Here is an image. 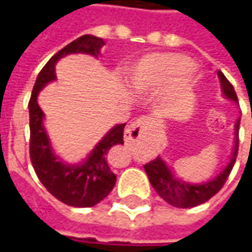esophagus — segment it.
<instances>
[{
  "mask_svg": "<svg viewBox=\"0 0 252 252\" xmlns=\"http://www.w3.org/2000/svg\"><path fill=\"white\" fill-rule=\"evenodd\" d=\"M154 123H156V121H153L151 118H146V116H143V118L137 119L136 122H133L130 126L125 130V143L127 146L133 144L137 139H140L143 131L146 130L149 126L154 125Z\"/></svg>",
  "mask_w": 252,
  "mask_h": 252,
  "instance_id": "1",
  "label": "esophagus"
}]
</instances>
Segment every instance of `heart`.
I'll return each mask as SVG.
<instances>
[{"label": "heart", "instance_id": "heart-1", "mask_svg": "<svg viewBox=\"0 0 252 252\" xmlns=\"http://www.w3.org/2000/svg\"><path fill=\"white\" fill-rule=\"evenodd\" d=\"M196 74L195 64L184 54L169 52L143 54L123 71L125 81L133 91L153 92L161 88L164 105L187 95L195 84Z\"/></svg>", "mask_w": 252, "mask_h": 252}]
</instances>
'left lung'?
I'll list each match as a JSON object with an SVG mask.
<instances>
[{
    "label": "left lung",
    "mask_w": 252,
    "mask_h": 252,
    "mask_svg": "<svg viewBox=\"0 0 252 252\" xmlns=\"http://www.w3.org/2000/svg\"><path fill=\"white\" fill-rule=\"evenodd\" d=\"M218 78L220 81V88H221L223 96L228 101L237 103L236 91H234L233 85L228 83L227 78L224 77V74L221 71H218ZM238 126H240V118L234 123V143H233V151H231L230 160L226 164V167L221 169L216 177H213L206 182L196 184V182H188L185 179L179 178L160 156L156 160L146 164L144 171L150 179L153 188L156 189V192L171 206L181 209L198 206L200 203H205L213 195H216L221 189L223 184L226 182L228 174L231 172V168L236 162L238 151V129H240Z\"/></svg>",
    "instance_id": "8db88e82"
}]
</instances>
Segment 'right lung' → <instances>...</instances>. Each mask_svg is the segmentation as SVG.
Wrapping results in <instances>:
<instances>
[{"label":"right lung","instance_id":"obj_1","mask_svg":"<svg viewBox=\"0 0 252 252\" xmlns=\"http://www.w3.org/2000/svg\"><path fill=\"white\" fill-rule=\"evenodd\" d=\"M103 39L84 34L67 44L46 63L34 83L29 101L31 126V160L37 178L54 198L68 206L91 208L99 203L111 192L116 175L109 168L108 153L113 146L123 144V129L126 123L115 125L105 133L90 154L80 162H68L56 154L49 133L44 126V112L39 106L37 96L47 84L57 80L56 64L68 54H88L95 59L101 56Z\"/></svg>","mask_w":252,"mask_h":252}]
</instances>
